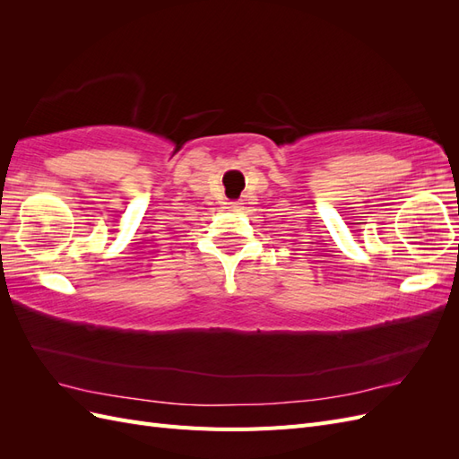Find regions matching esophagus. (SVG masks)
I'll return each instance as SVG.
<instances>
[{
	"instance_id": "1",
	"label": "esophagus",
	"mask_w": 459,
	"mask_h": 459,
	"mask_svg": "<svg viewBox=\"0 0 459 459\" xmlns=\"http://www.w3.org/2000/svg\"><path fill=\"white\" fill-rule=\"evenodd\" d=\"M228 208H230V211H241V208H243V203H241V201L228 203Z\"/></svg>"
}]
</instances>
